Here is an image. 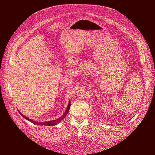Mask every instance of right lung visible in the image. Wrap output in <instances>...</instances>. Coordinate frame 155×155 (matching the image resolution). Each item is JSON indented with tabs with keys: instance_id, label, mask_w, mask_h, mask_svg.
<instances>
[{
	"instance_id": "1",
	"label": "right lung",
	"mask_w": 155,
	"mask_h": 155,
	"mask_svg": "<svg viewBox=\"0 0 155 155\" xmlns=\"http://www.w3.org/2000/svg\"><path fill=\"white\" fill-rule=\"evenodd\" d=\"M70 101H69V103H68V107H67V109L66 111H65L64 113L61 116L59 117V118L56 119V120H54L48 121H43V122H41V121H34L33 120H31V119H30V118H28V117H26V116L23 115L19 110H18V112H19V113H20V114L23 117V118H25V119H26L27 120H28L29 121H30V122L33 123L34 124L38 125H48V126H50V125H57V124H58L61 121L63 120V118H64V117L67 116V114H68V110H69V109H70Z\"/></svg>"
}]
</instances>
